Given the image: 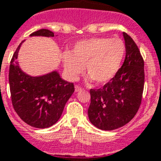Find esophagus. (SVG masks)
<instances>
[{"instance_id": "34e87169", "label": "esophagus", "mask_w": 161, "mask_h": 161, "mask_svg": "<svg viewBox=\"0 0 161 161\" xmlns=\"http://www.w3.org/2000/svg\"><path fill=\"white\" fill-rule=\"evenodd\" d=\"M81 90H83V88H82V87H80V86H78V85L75 86V91L76 92H79V91H81Z\"/></svg>"}]
</instances>
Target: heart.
<instances>
[{"instance_id": "1", "label": "heart", "mask_w": 161, "mask_h": 161, "mask_svg": "<svg viewBox=\"0 0 161 161\" xmlns=\"http://www.w3.org/2000/svg\"><path fill=\"white\" fill-rule=\"evenodd\" d=\"M126 53L125 43L117 38H92L76 43L71 53L62 54L66 75L75 80L83 71L97 84H103L116 75Z\"/></svg>"}]
</instances>
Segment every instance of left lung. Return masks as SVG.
Segmentation results:
<instances>
[{
	"mask_svg": "<svg viewBox=\"0 0 161 161\" xmlns=\"http://www.w3.org/2000/svg\"><path fill=\"white\" fill-rule=\"evenodd\" d=\"M126 57L116 74L102 88L90 89L89 121L99 129L123 127L138 112L144 86V62L138 45L123 33Z\"/></svg>",
	"mask_w": 161,
	"mask_h": 161,
	"instance_id": "8db88e82",
	"label": "left lung"
}]
</instances>
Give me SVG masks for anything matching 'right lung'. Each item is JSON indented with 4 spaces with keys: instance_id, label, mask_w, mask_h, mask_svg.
Returning a JSON list of instances; mask_svg holds the SVG:
<instances>
[{
    "instance_id": "1",
    "label": "right lung",
    "mask_w": 161,
    "mask_h": 161,
    "mask_svg": "<svg viewBox=\"0 0 161 161\" xmlns=\"http://www.w3.org/2000/svg\"><path fill=\"white\" fill-rule=\"evenodd\" d=\"M30 36L54 37V33L43 29L32 33ZM22 43L10 62L12 105L27 124L36 128H47L60 119L66 103L74 92V85L62 79L57 71L40 77H31L23 72L17 62Z\"/></svg>"
}]
</instances>
